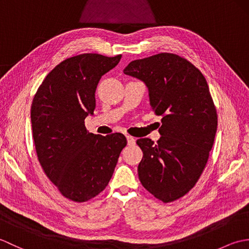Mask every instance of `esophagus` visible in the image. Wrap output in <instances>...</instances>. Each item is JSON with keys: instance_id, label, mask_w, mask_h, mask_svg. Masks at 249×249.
Instances as JSON below:
<instances>
[{"instance_id": "1", "label": "esophagus", "mask_w": 249, "mask_h": 249, "mask_svg": "<svg viewBox=\"0 0 249 249\" xmlns=\"http://www.w3.org/2000/svg\"><path fill=\"white\" fill-rule=\"evenodd\" d=\"M126 139H127V143L128 145H135L136 144V139L134 138V137L131 136H126Z\"/></svg>"}]
</instances>
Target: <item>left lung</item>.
Listing matches in <instances>:
<instances>
[{
  "label": "left lung",
  "instance_id": "8db88e82",
  "mask_svg": "<svg viewBox=\"0 0 249 249\" xmlns=\"http://www.w3.org/2000/svg\"><path fill=\"white\" fill-rule=\"evenodd\" d=\"M124 73L145 83L152 110L162 116L156 144L137 140L143 152L139 179L155 198L172 202L198 182L214 143L217 112L208 82L189 61L167 52L130 62Z\"/></svg>",
  "mask_w": 249,
  "mask_h": 249
}]
</instances>
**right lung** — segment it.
<instances>
[{"label":"right lung","instance_id":"obj_1","mask_svg":"<svg viewBox=\"0 0 249 249\" xmlns=\"http://www.w3.org/2000/svg\"><path fill=\"white\" fill-rule=\"evenodd\" d=\"M121 57L97 53L68 57L46 76L32 103L38 161L59 192L75 202H86L107 187L127 144L123 134L94 135L84 125L96 106L100 78Z\"/></svg>","mask_w":249,"mask_h":249}]
</instances>
